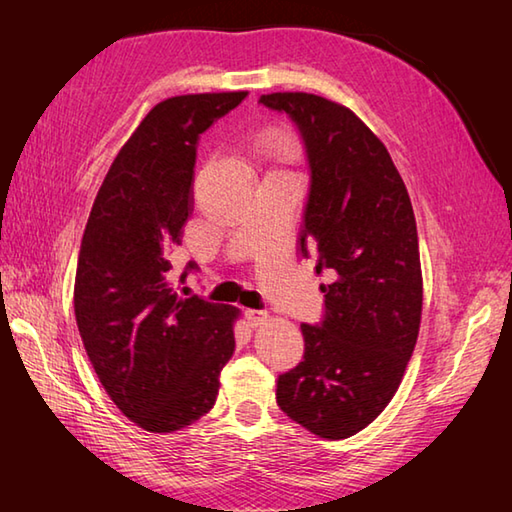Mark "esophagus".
Segmentation results:
<instances>
[{"mask_svg": "<svg viewBox=\"0 0 512 512\" xmlns=\"http://www.w3.org/2000/svg\"><path fill=\"white\" fill-rule=\"evenodd\" d=\"M246 323L250 325V328H262V325L268 321V312L264 310H246Z\"/></svg>", "mask_w": 512, "mask_h": 512, "instance_id": "obj_1", "label": "esophagus"}]
</instances>
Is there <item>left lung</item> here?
<instances>
[{
    "label": "left lung",
    "instance_id": "obj_1",
    "mask_svg": "<svg viewBox=\"0 0 512 512\" xmlns=\"http://www.w3.org/2000/svg\"><path fill=\"white\" fill-rule=\"evenodd\" d=\"M297 125L310 189L297 239L317 253L323 319L301 325L303 358L277 378V405L321 438L365 429L394 398L422 312L416 217L385 145L343 105L303 92L259 99Z\"/></svg>",
    "mask_w": 512,
    "mask_h": 512
}]
</instances>
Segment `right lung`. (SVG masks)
<instances>
[{
	"instance_id": "1",
	"label": "right lung",
	"mask_w": 512,
	"mask_h": 512,
	"mask_svg": "<svg viewBox=\"0 0 512 512\" xmlns=\"http://www.w3.org/2000/svg\"><path fill=\"white\" fill-rule=\"evenodd\" d=\"M246 92L158 103L118 151L81 239L74 314L107 396L138 427L184 429L215 405L237 310L178 299L169 255L191 211L200 136ZM193 273L187 264L180 279Z\"/></svg>"
}]
</instances>
